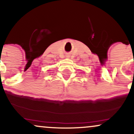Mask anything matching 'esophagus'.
Listing matches in <instances>:
<instances>
[{
    "label": "esophagus",
    "instance_id": "obj_1",
    "mask_svg": "<svg viewBox=\"0 0 134 134\" xmlns=\"http://www.w3.org/2000/svg\"><path fill=\"white\" fill-rule=\"evenodd\" d=\"M65 56H66V57H68V58H69V57H70V55H68V54H67V55H65Z\"/></svg>",
    "mask_w": 134,
    "mask_h": 134
}]
</instances>
